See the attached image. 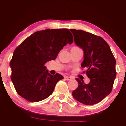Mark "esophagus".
Instances as JSON below:
<instances>
[{
  "label": "esophagus",
  "mask_w": 126,
  "mask_h": 126,
  "mask_svg": "<svg viewBox=\"0 0 126 126\" xmlns=\"http://www.w3.org/2000/svg\"><path fill=\"white\" fill-rule=\"evenodd\" d=\"M64 79L66 80H70L72 79V78L70 77V76H64Z\"/></svg>",
  "instance_id": "34e87169"
}]
</instances>
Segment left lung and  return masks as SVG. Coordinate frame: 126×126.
Here are the masks:
<instances>
[{
  "label": "left lung",
  "instance_id": "8db88e82",
  "mask_svg": "<svg viewBox=\"0 0 126 126\" xmlns=\"http://www.w3.org/2000/svg\"><path fill=\"white\" fill-rule=\"evenodd\" d=\"M70 30L75 44L84 52L81 66L86 69V74L90 79L86 84L83 80L76 78L78 86L72 92V95L83 104H95L112 91L116 77V61L110 47L101 37L82 30Z\"/></svg>",
  "mask_w": 126,
  "mask_h": 126
}]
</instances>
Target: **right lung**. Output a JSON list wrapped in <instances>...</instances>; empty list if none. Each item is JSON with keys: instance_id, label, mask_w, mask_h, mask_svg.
Returning <instances> with one entry per match:
<instances>
[{"instance_id": "obj_1", "label": "right lung", "mask_w": 126, "mask_h": 126, "mask_svg": "<svg viewBox=\"0 0 126 126\" xmlns=\"http://www.w3.org/2000/svg\"><path fill=\"white\" fill-rule=\"evenodd\" d=\"M68 29H47L35 32L15 49L10 62L11 80L20 96L30 102H38L52 94L62 75H52L44 66L55 60L67 43H73Z\"/></svg>"}]
</instances>
